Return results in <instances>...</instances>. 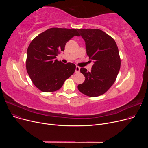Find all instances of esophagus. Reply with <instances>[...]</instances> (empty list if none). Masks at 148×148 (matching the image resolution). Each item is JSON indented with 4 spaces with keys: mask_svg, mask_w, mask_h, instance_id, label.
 Listing matches in <instances>:
<instances>
[{
    "mask_svg": "<svg viewBox=\"0 0 148 148\" xmlns=\"http://www.w3.org/2000/svg\"><path fill=\"white\" fill-rule=\"evenodd\" d=\"M80 70V67L78 66H76L75 67V73H79Z\"/></svg>",
    "mask_w": 148,
    "mask_h": 148,
    "instance_id": "34e87169",
    "label": "esophagus"
}]
</instances>
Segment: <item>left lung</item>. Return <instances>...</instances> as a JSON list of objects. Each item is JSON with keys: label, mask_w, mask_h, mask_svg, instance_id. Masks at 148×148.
Masks as SVG:
<instances>
[{"label": "left lung", "mask_w": 148, "mask_h": 148, "mask_svg": "<svg viewBox=\"0 0 148 148\" xmlns=\"http://www.w3.org/2000/svg\"><path fill=\"white\" fill-rule=\"evenodd\" d=\"M86 42L87 54L94 64L91 71L81 68L85 81L78 90L91 97L106 92L116 80L121 67L118 48L112 37L99 29H77Z\"/></svg>", "instance_id": "left-lung-1"}]
</instances>
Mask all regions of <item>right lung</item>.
Masks as SVG:
<instances>
[{"label": "right lung", "instance_id": "right-lung-1", "mask_svg": "<svg viewBox=\"0 0 148 148\" xmlns=\"http://www.w3.org/2000/svg\"><path fill=\"white\" fill-rule=\"evenodd\" d=\"M74 36H80L77 29L53 27L32 41L27 50L26 70L34 85L40 91H57L74 74L75 65L64 64L56 56L64 50L66 43Z\"/></svg>", "mask_w": 148, "mask_h": 148}]
</instances>
